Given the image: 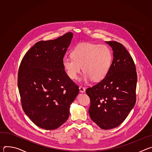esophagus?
I'll return each mask as SVG.
<instances>
[{
	"mask_svg": "<svg viewBox=\"0 0 152 152\" xmlns=\"http://www.w3.org/2000/svg\"><path fill=\"white\" fill-rule=\"evenodd\" d=\"M79 91H80V92H81V93H84V92H85V87H83V86H79Z\"/></svg>",
	"mask_w": 152,
	"mask_h": 152,
	"instance_id": "1",
	"label": "esophagus"
}]
</instances>
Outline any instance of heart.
<instances>
[{"instance_id":"1","label":"heart","mask_w":152,"mask_h":152,"mask_svg":"<svg viewBox=\"0 0 152 152\" xmlns=\"http://www.w3.org/2000/svg\"><path fill=\"white\" fill-rule=\"evenodd\" d=\"M72 57H65L63 67L71 79H75L82 71L85 72L81 81L86 82L102 80L109 71L113 61L111 50L105 45L83 42L76 46Z\"/></svg>"}]
</instances>
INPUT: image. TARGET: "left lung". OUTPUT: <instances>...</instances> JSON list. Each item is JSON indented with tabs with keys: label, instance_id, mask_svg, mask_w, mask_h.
<instances>
[{
	"label": "left lung",
	"instance_id": "obj_1",
	"mask_svg": "<svg viewBox=\"0 0 152 152\" xmlns=\"http://www.w3.org/2000/svg\"><path fill=\"white\" fill-rule=\"evenodd\" d=\"M113 50L110 69L102 81L86 89L91 101L89 114L101 129L120 125L136 103L137 75L132 56L123 45L106 41Z\"/></svg>",
	"mask_w": 152,
	"mask_h": 152
}]
</instances>
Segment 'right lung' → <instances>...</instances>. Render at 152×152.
Returning <instances> with one entry per match:
<instances>
[{
	"mask_svg": "<svg viewBox=\"0 0 152 152\" xmlns=\"http://www.w3.org/2000/svg\"><path fill=\"white\" fill-rule=\"evenodd\" d=\"M73 33L37 42L25 55L18 73L22 108L37 126L53 130L67 121L79 86L67 76L62 60Z\"/></svg>",
	"mask_w": 152,
	"mask_h": 152,
	"instance_id": "obj_1",
	"label": "right lung"
}]
</instances>
